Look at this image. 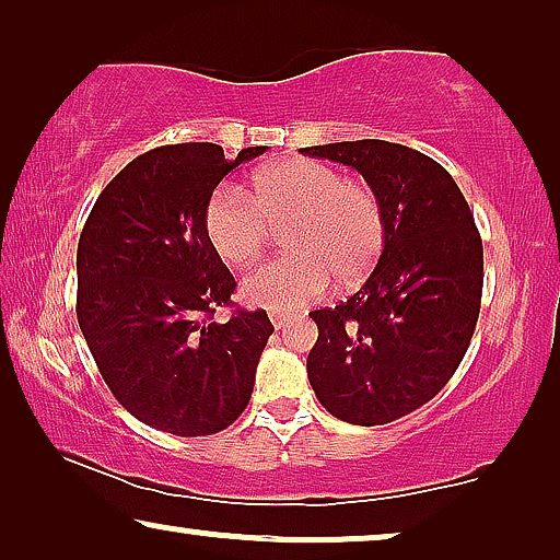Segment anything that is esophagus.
<instances>
[{"mask_svg": "<svg viewBox=\"0 0 560 560\" xmlns=\"http://www.w3.org/2000/svg\"><path fill=\"white\" fill-rule=\"evenodd\" d=\"M270 318H272V324H275V328H278V331H280V328H285L288 320H290L288 313H272Z\"/></svg>", "mask_w": 560, "mask_h": 560, "instance_id": "1", "label": "esophagus"}]
</instances>
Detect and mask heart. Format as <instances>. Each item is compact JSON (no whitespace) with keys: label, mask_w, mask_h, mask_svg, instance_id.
I'll return each instance as SVG.
<instances>
[{"label":"heart","mask_w":560,"mask_h":560,"mask_svg":"<svg viewBox=\"0 0 560 560\" xmlns=\"http://www.w3.org/2000/svg\"><path fill=\"white\" fill-rule=\"evenodd\" d=\"M285 221V247L293 255L242 282V295L270 311L316 303L334 278L341 288H357L385 247V213L377 194L308 158L265 167L252 178L247 194L219 188L203 209L209 244L232 267L255 265L262 257L267 224Z\"/></svg>","instance_id":"1"}]
</instances>
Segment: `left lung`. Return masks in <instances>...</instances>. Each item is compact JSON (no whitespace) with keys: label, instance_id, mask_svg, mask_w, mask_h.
<instances>
[{"label":"left lung","instance_id":"left-lung-1","mask_svg":"<svg viewBox=\"0 0 560 560\" xmlns=\"http://www.w3.org/2000/svg\"><path fill=\"white\" fill-rule=\"evenodd\" d=\"M303 152L362 173L385 213V247L364 285L311 313V387L343 423H393L433 400L469 349L485 282L479 232L454 178L423 152L385 140Z\"/></svg>","mask_w":560,"mask_h":560}]
</instances>
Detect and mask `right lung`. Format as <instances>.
Returning a JSON list of instances; mask_svg holds the SVG:
<instances>
[{"instance_id":"obj_1","label":"right lung","mask_w":560,"mask_h":560,"mask_svg":"<svg viewBox=\"0 0 560 560\" xmlns=\"http://www.w3.org/2000/svg\"><path fill=\"white\" fill-rule=\"evenodd\" d=\"M221 144H165L135 158L96 198L79 240L75 313L112 395L137 420L173 435L224 431L247 408L265 311H236V282L213 252L203 209L236 165Z\"/></svg>"}]
</instances>
